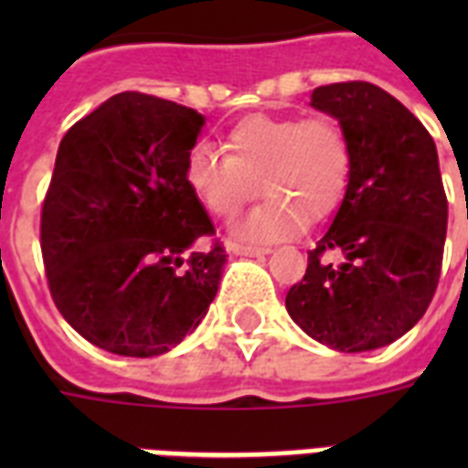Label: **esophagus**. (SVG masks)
Listing matches in <instances>:
<instances>
[{
  "label": "esophagus",
  "instance_id": "1",
  "mask_svg": "<svg viewBox=\"0 0 468 468\" xmlns=\"http://www.w3.org/2000/svg\"><path fill=\"white\" fill-rule=\"evenodd\" d=\"M228 250L233 252V255L240 257H264L270 255V248H252V245H238V242H230Z\"/></svg>",
  "mask_w": 468,
  "mask_h": 468
}]
</instances>
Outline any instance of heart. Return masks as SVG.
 I'll return each instance as SVG.
<instances>
[{
    "instance_id": "heart-1",
    "label": "heart",
    "mask_w": 468,
    "mask_h": 468,
    "mask_svg": "<svg viewBox=\"0 0 468 468\" xmlns=\"http://www.w3.org/2000/svg\"><path fill=\"white\" fill-rule=\"evenodd\" d=\"M228 155L194 148L184 182L204 208L233 218L262 191L267 201L233 226L240 240L270 242L299 233L340 204L352 175V150L342 126L327 116H250L226 138Z\"/></svg>"
}]
</instances>
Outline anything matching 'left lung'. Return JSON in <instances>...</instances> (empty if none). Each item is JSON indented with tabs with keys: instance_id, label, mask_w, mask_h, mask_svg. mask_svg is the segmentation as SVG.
Returning a JSON list of instances; mask_svg holds the SVG:
<instances>
[{
	"instance_id": "obj_1",
	"label": "left lung",
	"mask_w": 468,
	"mask_h": 468,
	"mask_svg": "<svg viewBox=\"0 0 468 468\" xmlns=\"http://www.w3.org/2000/svg\"><path fill=\"white\" fill-rule=\"evenodd\" d=\"M352 150L333 223L286 293L292 320L337 352L391 345L428 311L442 270L447 197L432 135L377 84L337 82L311 94Z\"/></svg>"
}]
</instances>
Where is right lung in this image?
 <instances>
[{"mask_svg":"<svg viewBox=\"0 0 468 468\" xmlns=\"http://www.w3.org/2000/svg\"><path fill=\"white\" fill-rule=\"evenodd\" d=\"M206 119L121 91L60 141L40 216L48 286L62 318L121 356H157L198 327L226 250H194L213 223L184 182Z\"/></svg>","mask_w":468,"mask_h":468,"instance_id":"right-lung-1","label":"right lung"}]
</instances>
